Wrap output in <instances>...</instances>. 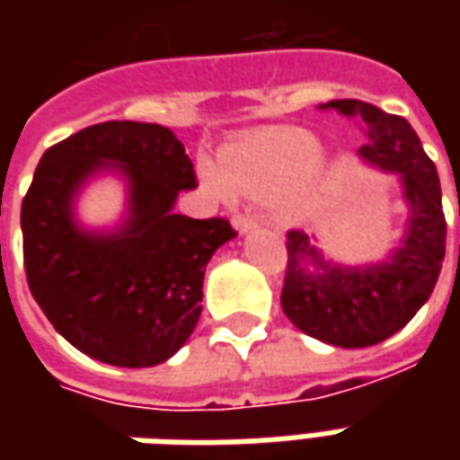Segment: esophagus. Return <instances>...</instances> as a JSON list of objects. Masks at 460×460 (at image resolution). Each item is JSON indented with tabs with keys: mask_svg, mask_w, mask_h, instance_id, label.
<instances>
[{
	"mask_svg": "<svg viewBox=\"0 0 460 460\" xmlns=\"http://www.w3.org/2000/svg\"><path fill=\"white\" fill-rule=\"evenodd\" d=\"M231 224H234V229L239 231V234H249V231H253L259 226V221L253 219V217H249V214H236Z\"/></svg>",
	"mask_w": 460,
	"mask_h": 460,
	"instance_id": "34e87169",
	"label": "esophagus"
}]
</instances>
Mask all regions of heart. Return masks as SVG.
<instances>
[{"instance_id": "obj_1", "label": "heart", "mask_w": 460, "mask_h": 460, "mask_svg": "<svg viewBox=\"0 0 460 460\" xmlns=\"http://www.w3.org/2000/svg\"><path fill=\"white\" fill-rule=\"evenodd\" d=\"M201 177L214 194L269 199L279 197L286 217L308 214L325 191L328 172L320 140L300 128H263L224 145L217 167L201 164Z\"/></svg>"}]
</instances>
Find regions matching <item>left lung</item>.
<instances>
[{"label": "left lung", "mask_w": 460, "mask_h": 460, "mask_svg": "<svg viewBox=\"0 0 460 460\" xmlns=\"http://www.w3.org/2000/svg\"><path fill=\"white\" fill-rule=\"evenodd\" d=\"M318 108L365 122L367 145L359 147V157L369 167L399 177L409 217L402 241L389 256L362 266L332 263L315 246V236L288 231L280 305L310 338L347 349L369 347L404 328L438 280L446 253L441 181L404 118L362 101H330Z\"/></svg>", "instance_id": "8db88e82"}]
</instances>
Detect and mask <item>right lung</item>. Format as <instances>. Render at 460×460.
Returning <instances> with one entry per match:
<instances>
[{
  "label": "right lung",
  "instance_id": "obj_1",
  "mask_svg": "<svg viewBox=\"0 0 460 460\" xmlns=\"http://www.w3.org/2000/svg\"><path fill=\"white\" fill-rule=\"evenodd\" d=\"M118 173L128 211L115 230H85L75 201L88 181ZM194 164L170 128L111 120L44 152L22 201L31 296L84 355L115 367L170 359L197 328L204 270L236 236L226 219L174 214Z\"/></svg>",
  "mask_w": 460,
  "mask_h": 460
}]
</instances>
